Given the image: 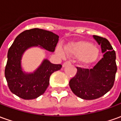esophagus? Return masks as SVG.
Instances as JSON below:
<instances>
[{"label":"esophagus","mask_w":121,"mask_h":121,"mask_svg":"<svg viewBox=\"0 0 121 121\" xmlns=\"http://www.w3.org/2000/svg\"><path fill=\"white\" fill-rule=\"evenodd\" d=\"M71 61H65V62H64V63H63V67H65L67 65H69V64H71Z\"/></svg>","instance_id":"34e87169"}]
</instances>
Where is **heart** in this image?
I'll use <instances>...</instances> for the list:
<instances>
[{
    "label": "heart",
    "mask_w": 121,
    "mask_h": 121,
    "mask_svg": "<svg viewBox=\"0 0 121 121\" xmlns=\"http://www.w3.org/2000/svg\"><path fill=\"white\" fill-rule=\"evenodd\" d=\"M65 52L68 54L79 57L84 63H92L96 60L99 54L98 48L87 41H78L73 43L65 48ZM56 52L61 57H64V52L61 47H58Z\"/></svg>",
    "instance_id": "1"
}]
</instances>
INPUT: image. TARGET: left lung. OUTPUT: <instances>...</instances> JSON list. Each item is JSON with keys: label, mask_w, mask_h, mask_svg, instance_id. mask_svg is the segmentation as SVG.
<instances>
[{"label": "left lung", "mask_w": 121, "mask_h": 121, "mask_svg": "<svg viewBox=\"0 0 121 121\" xmlns=\"http://www.w3.org/2000/svg\"><path fill=\"white\" fill-rule=\"evenodd\" d=\"M100 45L103 58L91 69L76 67V75L69 82V86L74 95L85 100L101 97L112 89L114 84L117 67L116 54L109 41L93 35Z\"/></svg>", "instance_id": "1"}]
</instances>
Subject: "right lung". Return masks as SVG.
I'll return each instance as SVG.
<instances>
[{"instance_id":"1","label":"right lung","mask_w":121,"mask_h":121,"mask_svg":"<svg viewBox=\"0 0 121 121\" xmlns=\"http://www.w3.org/2000/svg\"><path fill=\"white\" fill-rule=\"evenodd\" d=\"M58 40V35L39 28L25 30L15 38L8 52L4 72L12 93L25 100L36 99L45 93L49 85L50 75L60 70L62 65L45 60L34 73L26 74L22 71L21 60L25 50L32 47L40 46L54 52Z\"/></svg>"}]
</instances>
